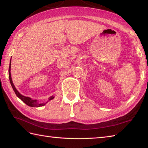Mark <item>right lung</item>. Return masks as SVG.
<instances>
[{"label": "right lung", "mask_w": 148, "mask_h": 148, "mask_svg": "<svg viewBox=\"0 0 148 148\" xmlns=\"http://www.w3.org/2000/svg\"><path fill=\"white\" fill-rule=\"evenodd\" d=\"M9 81H10V83L11 84V86L12 88V89H13L14 93H16V95L18 97L19 99H21L22 101H23L24 103H25L27 105H28L30 107H37V108H39V107L40 106H45L46 103H48L50 100H53L54 99L55 96H51L50 97L49 99H48V101H47L46 103H40L38 102V100H33L30 97H25L23 95H21V94L18 92V91L16 88L13 83H12V78H11V61H10V64H9Z\"/></svg>", "instance_id": "obj_1"}]
</instances>
